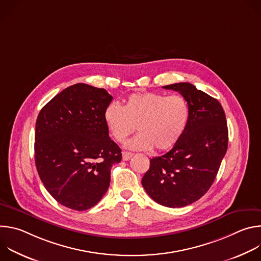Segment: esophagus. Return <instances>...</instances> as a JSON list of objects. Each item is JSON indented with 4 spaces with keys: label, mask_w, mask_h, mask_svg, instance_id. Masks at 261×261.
Wrapping results in <instances>:
<instances>
[{
    "label": "esophagus",
    "mask_w": 261,
    "mask_h": 261,
    "mask_svg": "<svg viewBox=\"0 0 261 261\" xmlns=\"http://www.w3.org/2000/svg\"><path fill=\"white\" fill-rule=\"evenodd\" d=\"M122 155H123V160H124V161L130 160L131 157L133 156V154H132V153H129V152H123Z\"/></svg>",
    "instance_id": "34e87169"
}]
</instances>
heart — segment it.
I'll use <instances>...</instances> for the list:
<instances>
[{
	"label": "heart",
	"instance_id": "1",
	"mask_svg": "<svg viewBox=\"0 0 261 261\" xmlns=\"http://www.w3.org/2000/svg\"><path fill=\"white\" fill-rule=\"evenodd\" d=\"M189 105L180 95L153 92L131 94L124 106L109 103L103 113L105 126L115 140L124 142L137 129L140 133L127 142L131 150L164 152L173 147L189 122Z\"/></svg>",
	"mask_w": 261,
	"mask_h": 261
}]
</instances>
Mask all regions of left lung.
Here are the masks:
<instances>
[{
  "label": "left lung",
  "mask_w": 261,
  "mask_h": 261,
  "mask_svg": "<svg viewBox=\"0 0 261 261\" xmlns=\"http://www.w3.org/2000/svg\"><path fill=\"white\" fill-rule=\"evenodd\" d=\"M163 88L178 92L188 102L189 122L169 152L150 160L141 184L159 204L182 207L202 197L213 185L227 151V122L220 102L192 84Z\"/></svg>",
  "instance_id": "left-lung-1"
}]
</instances>
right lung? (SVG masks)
<instances>
[{
    "label": "right lung",
    "instance_id": "add662e5",
    "mask_svg": "<svg viewBox=\"0 0 261 261\" xmlns=\"http://www.w3.org/2000/svg\"><path fill=\"white\" fill-rule=\"evenodd\" d=\"M113 100L106 90L71 86L41 110L35 129V163L48 193L62 205L86 211L97 204L122 151L103 120Z\"/></svg>",
    "mask_w": 261,
    "mask_h": 261
}]
</instances>
